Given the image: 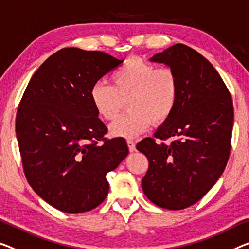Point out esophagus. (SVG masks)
Masks as SVG:
<instances>
[{"label": "esophagus", "instance_id": "34e87169", "mask_svg": "<svg viewBox=\"0 0 249 249\" xmlns=\"http://www.w3.org/2000/svg\"><path fill=\"white\" fill-rule=\"evenodd\" d=\"M127 144H128V148H129V151L130 152H133L136 150V142L133 140H127Z\"/></svg>", "mask_w": 249, "mask_h": 249}]
</instances>
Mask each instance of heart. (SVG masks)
<instances>
[{
  "instance_id": "obj_1",
  "label": "heart",
  "mask_w": 249,
  "mask_h": 249,
  "mask_svg": "<svg viewBox=\"0 0 249 249\" xmlns=\"http://www.w3.org/2000/svg\"><path fill=\"white\" fill-rule=\"evenodd\" d=\"M112 86L97 82L90 90L95 112L105 120L119 116L124 102L129 113L110 124L114 137L135 138L154 124L173 116L179 98V80L170 68H158L139 59H130L111 75Z\"/></svg>"
}]
</instances>
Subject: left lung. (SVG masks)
I'll return each mask as SVG.
<instances>
[{
    "label": "left lung",
    "mask_w": 249,
    "mask_h": 249,
    "mask_svg": "<svg viewBox=\"0 0 249 249\" xmlns=\"http://www.w3.org/2000/svg\"><path fill=\"white\" fill-rule=\"evenodd\" d=\"M150 60L176 72L179 98L173 116L154 138L137 143L149 161L141 185L158 207L180 210L200 200L224 173L231 154L234 107L219 73L196 50L178 43ZM168 139L169 144L163 142Z\"/></svg>",
    "instance_id": "obj_1"
}]
</instances>
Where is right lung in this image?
Here are the masks:
<instances>
[{
	"label": "right lung",
	"instance_id": "add662e5",
	"mask_svg": "<svg viewBox=\"0 0 249 249\" xmlns=\"http://www.w3.org/2000/svg\"><path fill=\"white\" fill-rule=\"evenodd\" d=\"M122 62L101 51L61 49L23 93L15 121L23 170L32 189L61 212L100 205L107 174L128 156L124 138H105L108 129L90 100L91 88Z\"/></svg>",
	"mask_w": 249,
	"mask_h": 249
}]
</instances>
